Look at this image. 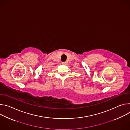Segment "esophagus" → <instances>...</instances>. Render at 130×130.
I'll return each instance as SVG.
<instances>
[{
    "instance_id": "obj_1",
    "label": "esophagus",
    "mask_w": 130,
    "mask_h": 130,
    "mask_svg": "<svg viewBox=\"0 0 130 130\" xmlns=\"http://www.w3.org/2000/svg\"><path fill=\"white\" fill-rule=\"evenodd\" d=\"M62 65H66V62H62Z\"/></svg>"
}]
</instances>
